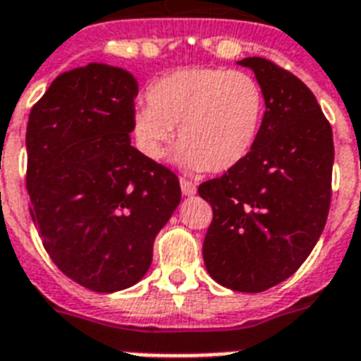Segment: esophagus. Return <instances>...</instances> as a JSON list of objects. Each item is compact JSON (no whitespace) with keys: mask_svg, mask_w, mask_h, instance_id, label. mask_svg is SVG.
<instances>
[{"mask_svg":"<svg viewBox=\"0 0 361 361\" xmlns=\"http://www.w3.org/2000/svg\"><path fill=\"white\" fill-rule=\"evenodd\" d=\"M180 190H183V195H194L195 194V184L186 180V178H180Z\"/></svg>","mask_w":361,"mask_h":361,"instance_id":"1","label":"esophagus"}]
</instances>
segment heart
I'll return each mask as SVG.
<instances>
[{
  "label": "heart",
  "mask_w": 361,
  "mask_h": 361,
  "mask_svg": "<svg viewBox=\"0 0 361 361\" xmlns=\"http://www.w3.org/2000/svg\"><path fill=\"white\" fill-rule=\"evenodd\" d=\"M147 109L131 118L137 149L149 160L166 158L177 128V164L184 171H230L256 147L265 96L252 75L216 67H186L154 80Z\"/></svg>",
  "instance_id": "b5f03b06"
}]
</instances>
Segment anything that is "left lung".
<instances>
[{"label":"left lung","mask_w":361,"mask_h":361,"mask_svg":"<svg viewBox=\"0 0 361 361\" xmlns=\"http://www.w3.org/2000/svg\"><path fill=\"white\" fill-rule=\"evenodd\" d=\"M237 63L264 90V122L247 160L197 188L212 207L203 259L219 284L258 294L294 275L322 235L334 135L295 75L258 56Z\"/></svg>","instance_id":"left-lung-1"}]
</instances>
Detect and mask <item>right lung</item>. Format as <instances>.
Listing matches in <instances>:
<instances>
[{"instance_id":"obj_1","label":"right lung","mask_w":361,"mask_h":361,"mask_svg":"<svg viewBox=\"0 0 361 361\" xmlns=\"http://www.w3.org/2000/svg\"><path fill=\"white\" fill-rule=\"evenodd\" d=\"M135 77L107 63L61 73L26 131L33 224L58 269L94 292L133 286L180 203L167 167L131 147Z\"/></svg>"}]
</instances>
